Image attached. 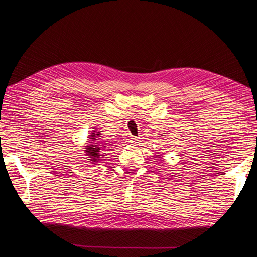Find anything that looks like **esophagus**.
<instances>
[{"label":"esophagus","mask_w":257,"mask_h":257,"mask_svg":"<svg viewBox=\"0 0 257 257\" xmlns=\"http://www.w3.org/2000/svg\"><path fill=\"white\" fill-rule=\"evenodd\" d=\"M132 142H139V141H141V137H136V136H132Z\"/></svg>","instance_id":"obj_1"}]
</instances>
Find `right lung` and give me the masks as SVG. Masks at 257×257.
I'll return each mask as SVG.
<instances>
[{
    "label": "right lung",
    "instance_id": "obj_1",
    "mask_svg": "<svg viewBox=\"0 0 257 257\" xmlns=\"http://www.w3.org/2000/svg\"><path fill=\"white\" fill-rule=\"evenodd\" d=\"M97 135H98V134H97ZM94 137H95V134L93 133L91 139H94ZM93 144H94V143H93ZM98 151H99V147H97L96 145L90 144V145L88 146V148H87V152H88V154L90 155V157H91L93 160H96V158H99L100 154L98 153Z\"/></svg>",
    "mask_w": 257,
    "mask_h": 257
}]
</instances>
